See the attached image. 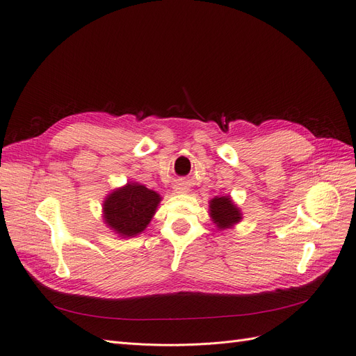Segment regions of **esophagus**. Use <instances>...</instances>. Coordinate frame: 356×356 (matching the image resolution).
<instances>
[{
	"label": "esophagus",
	"instance_id": "obj_1",
	"mask_svg": "<svg viewBox=\"0 0 356 356\" xmlns=\"http://www.w3.org/2000/svg\"><path fill=\"white\" fill-rule=\"evenodd\" d=\"M177 190H178V191H186L187 188H186V186H182V184H178V186H177Z\"/></svg>",
	"mask_w": 356,
	"mask_h": 356
}]
</instances>
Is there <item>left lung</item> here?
<instances>
[{"label":"left lung","mask_w":356,"mask_h":356,"mask_svg":"<svg viewBox=\"0 0 356 356\" xmlns=\"http://www.w3.org/2000/svg\"><path fill=\"white\" fill-rule=\"evenodd\" d=\"M210 216L219 229H226L241 220V211L232 203L231 197H215L210 202Z\"/></svg>","instance_id":"1"}]
</instances>
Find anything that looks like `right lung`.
Wrapping results in <instances>:
<instances>
[{
  "label": "right lung",
  "mask_w": 356,
  "mask_h": 356,
  "mask_svg": "<svg viewBox=\"0 0 356 356\" xmlns=\"http://www.w3.org/2000/svg\"><path fill=\"white\" fill-rule=\"evenodd\" d=\"M161 195L140 184H127L105 200L104 218L111 229L122 238L134 236L146 229Z\"/></svg>",
  "instance_id": "add662e5"
}]
</instances>
